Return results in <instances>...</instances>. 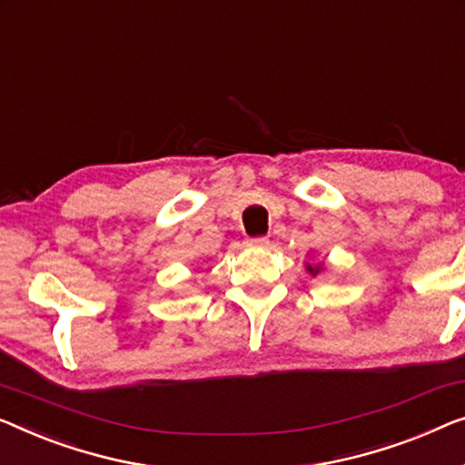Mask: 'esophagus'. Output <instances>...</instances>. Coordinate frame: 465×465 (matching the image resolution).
Here are the masks:
<instances>
[{
	"label": "esophagus",
	"instance_id": "34e87169",
	"mask_svg": "<svg viewBox=\"0 0 465 465\" xmlns=\"http://www.w3.org/2000/svg\"><path fill=\"white\" fill-rule=\"evenodd\" d=\"M247 245L249 247H268L271 245V241H268L266 237H252V239H247Z\"/></svg>",
	"mask_w": 465,
	"mask_h": 465
}]
</instances>
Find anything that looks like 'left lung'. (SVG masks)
Instances as JSON below:
<instances>
[{"label": "left lung", "mask_w": 465, "mask_h": 465, "mask_svg": "<svg viewBox=\"0 0 465 465\" xmlns=\"http://www.w3.org/2000/svg\"><path fill=\"white\" fill-rule=\"evenodd\" d=\"M308 271H311L312 274H316V272H319V266H314V268H312V266H308Z\"/></svg>", "instance_id": "8db88e82"}]
</instances>
